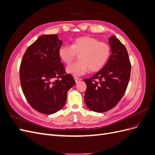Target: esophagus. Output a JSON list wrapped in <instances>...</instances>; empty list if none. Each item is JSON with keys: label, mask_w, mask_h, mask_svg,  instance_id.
<instances>
[{"label": "esophagus", "mask_w": 155, "mask_h": 155, "mask_svg": "<svg viewBox=\"0 0 155 155\" xmlns=\"http://www.w3.org/2000/svg\"><path fill=\"white\" fill-rule=\"evenodd\" d=\"M74 79H75V81H76V83H79L80 81H81V78H74Z\"/></svg>", "instance_id": "1"}]
</instances>
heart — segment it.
<instances>
[{
	"label": "heart",
	"instance_id": "obj_1",
	"mask_svg": "<svg viewBox=\"0 0 155 155\" xmlns=\"http://www.w3.org/2000/svg\"><path fill=\"white\" fill-rule=\"evenodd\" d=\"M110 52L109 44L88 36L78 37L73 41L71 46L63 45L58 50L59 58L67 64L71 63L76 55L79 54V61L66 68V72L75 77L83 76L88 70L97 72L101 69L109 59Z\"/></svg>",
	"mask_w": 155,
	"mask_h": 155
}]
</instances>
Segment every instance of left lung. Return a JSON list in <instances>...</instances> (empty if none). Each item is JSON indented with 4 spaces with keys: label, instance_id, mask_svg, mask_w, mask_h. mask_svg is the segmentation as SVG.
Listing matches in <instances>:
<instances>
[{
    "label": "left lung",
    "instance_id": "left-lung-1",
    "mask_svg": "<svg viewBox=\"0 0 155 155\" xmlns=\"http://www.w3.org/2000/svg\"><path fill=\"white\" fill-rule=\"evenodd\" d=\"M111 52L107 63L89 79L87 84L85 103L96 112L112 109L120 101L127 87L131 65L125 46L116 37L109 38Z\"/></svg>",
    "mask_w": 155,
    "mask_h": 155
}]
</instances>
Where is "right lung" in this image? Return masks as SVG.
<instances>
[{
	"label": "right lung",
	"mask_w": 155,
	"mask_h": 155,
	"mask_svg": "<svg viewBox=\"0 0 155 155\" xmlns=\"http://www.w3.org/2000/svg\"><path fill=\"white\" fill-rule=\"evenodd\" d=\"M62 44L57 34L42 35L26 49L21 61L22 92L33 109L42 114H51L61 109L68 91L76 83L71 75L65 74L59 57Z\"/></svg>",
	"instance_id": "right-lung-1"
}]
</instances>
